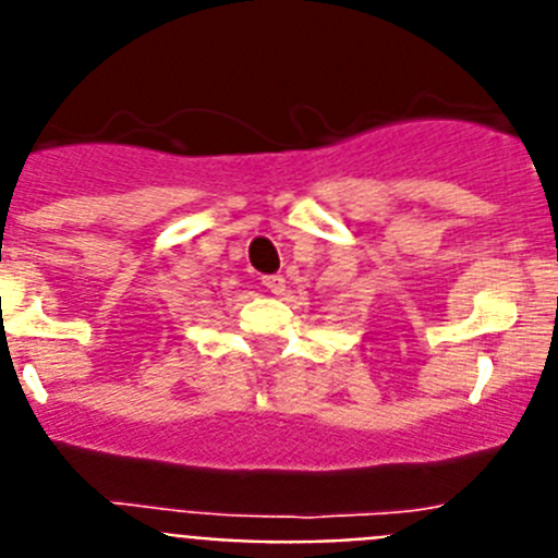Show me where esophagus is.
Wrapping results in <instances>:
<instances>
[{
    "instance_id": "34e87169",
    "label": "esophagus",
    "mask_w": 558,
    "mask_h": 558,
    "mask_svg": "<svg viewBox=\"0 0 558 558\" xmlns=\"http://www.w3.org/2000/svg\"><path fill=\"white\" fill-rule=\"evenodd\" d=\"M263 284L270 290V293L279 295L284 290V276L282 274H268V276H263Z\"/></svg>"
}]
</instances>
